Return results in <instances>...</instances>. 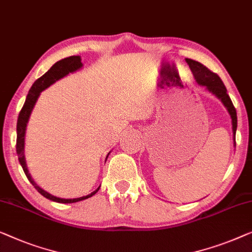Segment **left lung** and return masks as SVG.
Here are the masks:
<instances>
[{"mask_svg":"<svg viewBox=\"0 0 252 252\" xmlns=\"http://www.w3.org/2000/svg\"><path fill=\"white\" fill-rule=\"evenodd\" d=\"M187 63L189 67L191 68V71L193 72V76L196 79L199 85L206 86L208 91L215 94L218 99H220L223 104L227 109L228 114L231 115L232 118V127H233V134H234V143H235V133H236V127H238V117H236V110L234 105L232 103L231 97L228 96L227 90L224 85V83L221 82V79L217 74H215L208 69L206 65L198 63V61L187 59Z\"/></svg>","mask_w":252,"mask_h":252,"instance_id":"1","label":"left lung"}]
</instances>
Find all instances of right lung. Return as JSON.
I'll return each mask as SVG.
<instances>
[{
  "label": "right lung",
  "mask_w": 252,
  "mask_h": 252,
  "mask_svg": "<svg viewBox=\"0 0 252 252\" xmlns=\"http://www.w3.org/2000/svg\"><path fill=\"white\" fill-rule=\"evenodd\" d=\"M82 67V63H81V57L79 56H72L69 58H64V59L58 61V63H54L52 67H51L49 70H47L42 77H39L38 79H36V82L32 84V86L29 90L28 95L26 97V101H25V104L23 109H21L19 112V116H18V122H17V155L19 157V162L23 169L26 174V176L28 178V181L34 185V188L37 189V191L41 193L43 196H45L46 199L52 200V201L56 202H60V203H72V202H78L82 201V200L89 199L91 196L95 194V193L99 191L100 188H97L95 191L91 193V194H87L85 196H81V198H76V199H61V198H57L50 193L45 192L44 189H41L37 184L35 183L34 180H32L31 174L27 169L26 166V160H25V155H24V148H25V133H26V127H27V123L29 119V116L32 114V108L37 101L39 94L43 90H45L46 87H49L51 84H53L58 79L64 77L65 75H68L69 72H74ZM108 158V157H107Z\"/></svg>",
  "instance_id": "right-lung-1"
}]
</instances>
